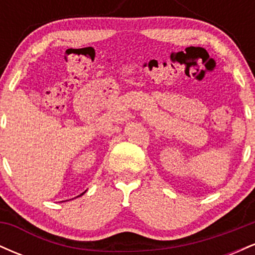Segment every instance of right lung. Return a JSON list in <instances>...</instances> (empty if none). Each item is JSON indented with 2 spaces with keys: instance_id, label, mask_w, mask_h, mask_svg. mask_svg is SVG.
I'll list each match as a JSON object with an SVG mask.
<instances>
[{
  "instance_id": "1",
  "label": "right lung",
  "mask_w": 255,
  "mask_h": 255,
  "mask_svg": "<svg viewBox=\"0 0 255 255\" xmlns=\"http://www.w3.org/2000/svg\"><path fill=\"white\" fill-rule=\"evenodd\" d=\"M85 193V192H84ZM84 193H83V194H84ZM83 194H80V195H83ZM80 195H79V197H80Z\"/></svg>"
}]
</instances>
